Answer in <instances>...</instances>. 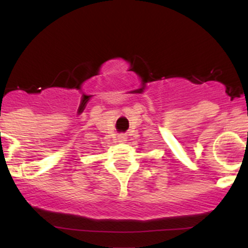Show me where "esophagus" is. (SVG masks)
<instances>
[{"label": "esophagus", "instance_id": "obj_1", "mask_svg": "<svg viewBox=\"0 0 248 248\" xmlns=\"http://www.w3.org/2000/svg\"><path fill=\"white\" fill-rule=\"evenodd\" d=\"M117 140H119V142H126L127 141L126 134H119V136H117Z\"/></svg>", "mask_w": 248, "mask_h": 248}]
</instances>
